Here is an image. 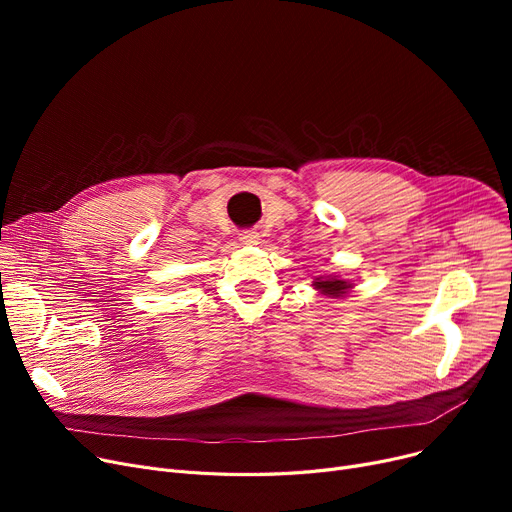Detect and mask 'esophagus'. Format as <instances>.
<instances>
[{
	"instance_id": "esophagus-1",
	"label": "esophagus",
	"mask_w": 512,
	"mask_h": 512,
	"mask_svg": "<svg viewBox=\"0 0 512 512\" xmlns=\"http://www.w3.org/2000/svg\"><path fill=\"white\" fill-rule=\"evenodd\" d=\"M238 240L242 242V245H255V242H259V234L253 230H242L238 234Z\"/></svg>"
}]
</instances>
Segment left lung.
<instances>
[{
	"label": "left lung",
	"instance_id": "left-lung-1",
	"mask_svg": "<svg viewBox=\"0 0 512 512\" xmlns=\"http://www.w3.org/2000/svg\"><path fill=\"white\" fill-rule=\"evenodd\" d=\"M313 286L324 294H328V297H342L344 290L351 288V284L344 280H338L336 276L334 278H317V282H313Z\"/></svg>",
	"mask_w": 512,
	"mask_h": 512
}]
</instances>
